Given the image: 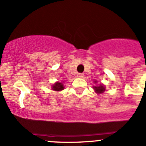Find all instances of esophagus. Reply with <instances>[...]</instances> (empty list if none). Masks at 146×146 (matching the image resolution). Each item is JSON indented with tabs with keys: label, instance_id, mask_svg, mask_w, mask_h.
I'll return each instance as SVG.
<instances>
[{
	"label": "esophagus",
	"instance_id": "obj_1",
	"mask_svg": "<svg viewBox=\"0 0 146 146\" xmlns=\"http://www.w3.org/2000/svg\"><path fill=\"white\" fill-rule=\"evenodd\" d=\"M78 78H83V77H84V74H82V73H79V74H78Z\"/></svg>",
	"mask_w": 146,
	"mask_h": 146
}]
</instances>
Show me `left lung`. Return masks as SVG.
<instances>
[{"mask_svg":"<svg viewBox=\"0 0 146 146\" xmlns=\"http://www.w3.org/2000/svg\"><path fill=\"white\" fill-rule=\"evenodd\" d=\"M96 83V81H95ZM94 89L96 91V92H98V93H103V92H105L106 88L104 86H103L102 84L99 86H94Z\"/></svg>","mask_w":146,"mask_h":146,"instance_id":"left-lung-1","label":"left lung"}]
</instances>
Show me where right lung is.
I'll use <instances>...</instances> for the list:
<instances>
[{
    "instance_id": "right-lung-1",
    "label": "right lung",
    "mask_w": 146,
    "mask_h": 146,
    "mask_svg": "<svg viewBox=\"0 0 146 146\" xmlns=\"http://www.w3.org/2000/svg\"><path fill=\"white\" fill-rule=\"evenodd\" d=\"M63 88H64V87H63V83H59V82L56 83L55 84L53 85V86H52V89L55 91H61L63 90Z\"/></svg>"
}]
</instances>
